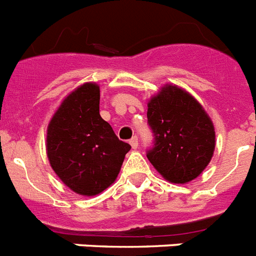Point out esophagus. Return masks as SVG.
I'll return each instance as SVG.
<instances>
[{"instance_id": "esophagus-1", "label": "esophagus", "mask_w": 256, "mask_h": 256, "mask_svg": "<svg viewBox=\"0 0 256 256\" xmlns=\"http://www.w3.org/2000/svg\"><path fill=\"white\" fill-rule=\"evenodd\" d=\"M130 144L133 149H136V148L138 146V138H137V136H133L132 138L130 140Z\"/></svg>"}]
</instances>
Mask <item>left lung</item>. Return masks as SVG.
I'll return each mask as SVG.
<instances>
[{
	"instance_id": "left-lung-1",
	"label": "left lung",
	"mask_w": 256,
	"mask_h": 256,
	"mask_svg": "<svg viewBox=\"0 0 256 256\" xmlns=\"http://www.w3.org/2000/svg\"><path fill=\"white\" fill-rule=\"evenodd\" d=\"M153 145L148 160L164 179L187 183L202 174L214 150V128L199 102L176 86H166L148 104Z\"/></svg>"
}]
</instances>
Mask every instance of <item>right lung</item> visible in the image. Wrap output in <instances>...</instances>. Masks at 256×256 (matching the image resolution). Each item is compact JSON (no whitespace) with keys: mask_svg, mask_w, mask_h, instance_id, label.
<instances>
[{"mask_svg":"<svg viewBox=\"0 0 256 256\" xmlns=\"http://www.w3.org/2000/svg\"><path fill=\"white\" fill-rule=\"evenodd\" d=\"M99 86L85 84L61 103L47 130V154L58 178L80 195L104 191L119 174L130 145L99 114Z\"/></svg>","mask_w":256,"mask_h":256,"instance_id":"obj_1","label":"right lung"}]
</instances>
